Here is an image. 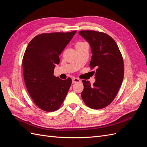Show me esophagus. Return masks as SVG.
<instances>
[{"label": "esophagus", "instance_id": "34e87169", "mask_svg": "<svg viewBox=\"0 0 147 147\" xmlns=\"http://www.w3.org/2000/svg\"><path fill=\"white\" fill-rule=\"evenodd\" d=\"M80 82V80L78 78H72V83H78Z\"/></svg>", "mask_w": 147, "mask_h": 147}]
</instances>
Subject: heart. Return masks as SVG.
I'll return each instance as SVG.
<instances>
[{
  "label": "heart",
  "instance_id": "obj_1",
  "mask_svg": "<svg viewBox=\"0 0 147 147\" xmlns=\"http://www.w3.org/2000/svg\"><path fill=\"white\" fill-rule=\"evenodd\" d=\"M78 43H82V42H78Z\"/></svg>",
  "mask_w": 147,
  "mask_h": 147
}]
</instances>
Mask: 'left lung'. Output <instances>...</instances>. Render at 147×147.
I'll return each instance as SVG.
<instances>
[{
    "mask_svg": "<svg viewBox=\"0 0 147 147\" xmlns=\"http://www.w3.org/2000/svg\"><path fill=\"white\" fill-rule=\"evenodd\" d=\"M79 34L90 44L92 56L90 67L96 68V82L91 85L82 80V97L91 109H102L115 98L124 77V61L117 43L109 35L96 30H81Z\"/></svg>",
    "mask_w": 147,
    "mask_h": 147,
    "instance_id": "1",
    "label": "left lung"
}]
</instances>
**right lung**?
<instances>
[{
  "label": "right lung",
  "mask_w": 147,
  "mask_h": 147,
  "mask_svg": "<svg viewBox=\"0 0 147 147\" xmlns=\"http://www.w3.org/2000/svg\"><path fill=\"white\" fill-rule=\"evenodd\" d=\"M77 31L37 35L29 43L23 58L26 88L35 104L45 112L58 110L72 84V79L56 77L59 56Z\"/></svg>",
  "instance_id": "1"
}]
</instances>
